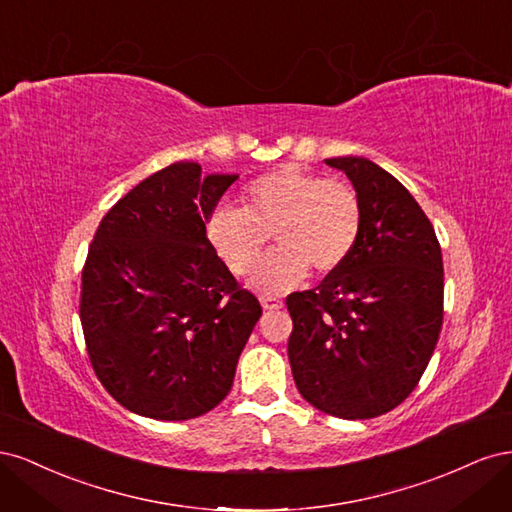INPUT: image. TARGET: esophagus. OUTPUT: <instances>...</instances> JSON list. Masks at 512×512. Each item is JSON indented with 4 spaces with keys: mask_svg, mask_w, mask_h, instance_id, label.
<instances>
[{
    "mask_svg": "<svg viewBox=\"0 0 512 512\" xmlns=\"http://www.w3.org/2000/svg\"><path fill=\"white\" fill-rule=\"evenodd\" d=\"M260 303H262V309H267V312H273V309L284 307V301L277 299V297H271V294H262Z\"/></svg>",
    "mask_w": 512,
    "mask_h": 512,
    "instance_id": "esophagus-1",
    "label": "esophagus"
}]
</instances>
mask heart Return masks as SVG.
Segmentation results:
<instances>
[{"mask_svg":"<svg viewBox=\"0 0 512 512\" xmlns=\"http://www.w3.org/2000/svg\"><path fill=\"white\" fill-rule=\"evenodd\" d=\"M245 207L218 205L207 220L213 250L235 273L252 271L269 241L277 250L260 260L252 286L282 292L307 275L339 269L361 235V200L350 183L320 179L299 166H284L256 179Z\"/></svg>","mask_w":512,"mask_h":512,"instance_id":"obj_1","label":"heart"}]
</instances>
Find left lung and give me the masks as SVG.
<instances>
[{
    "instance_id": "1",
    "label": "left lung",
    "mask_w": 512,
    "mask_h": 512,
    "mask_svg": "<svg viewBox=\"0 0 512 512\" xmlns=\"http://www.w3.org/2000/svg\"><path fill=\"white\" fill-rule=\"evenodd\" d=\"M361 200V235L342 267L286 299L294 384L314 408L374 418L421 380L442 327L444 267L431 222L382 166L359 156L324 160Z\"/></svg>"
}]
</instances>
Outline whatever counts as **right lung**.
<instances>
[{
  "label": "right lung",
  "instance_id": "1",
  "mask_svg": "<svg viewBox=\"0 0 512 512\" xmlns=\"http://www.w3.org/2000/svg\"><path fill=\"white\" fill-rule=\"evenodd\" d=\"M239 175L177 162L104 215L83 269L81 324L91 365L119 404L188 421L230 393L262 307L241 290L205 222Z\"/></svg>",
  "mask_w": 512,
  "mask_h": 512
}]
</instances>
